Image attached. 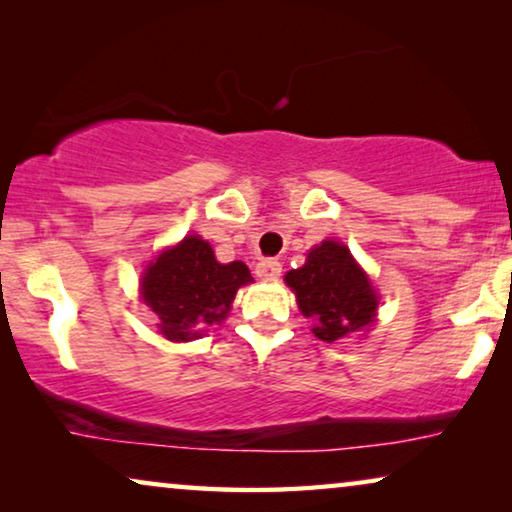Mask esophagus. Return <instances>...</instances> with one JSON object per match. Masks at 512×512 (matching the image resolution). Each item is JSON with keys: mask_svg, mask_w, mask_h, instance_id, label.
Instances as JSON below:
<instances>
[{"mask_svg": "<svg viewBox=\"0 0 512 512\" xmlns=\"http://www.w3.org/2000/svg\"><path fill=\"white\" fill-rule=\"evenodd\" d=\"M279 275H282V263L275 261V258H263V261L256 265V277L277 279Z\"/></svg>", "mask_w": 512, "mask_h": 512, "instance_id": "34e87169", "label": "esophagus"}]
</instances>
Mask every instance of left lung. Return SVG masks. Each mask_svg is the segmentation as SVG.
Instances as JSON below:
<instances>
[{
    "label": "left lung",
    "instance_id": "1",
    "mask_svg": "<svg viewBox=\"0 0 512 512\" xmlns=\"http://www.w3.org/2000/svg\"><path fill=\"white\" fill-rule=\"evenodd\" d=\"M298 310L312 321V333L324 342L368 331L377 314V293L352 251L342 242L324 240L310 249L303 268L286 272Z\"/></svg>",
    "mask_w": 512,
    "mask_h": 512
}]
</instances>
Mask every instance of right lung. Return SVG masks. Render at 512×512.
I'll list each match as a JSON object with an SVG mask.
<instances>
[{
  "label": "right lung",
  "instance_id": "add662e5",
  "mask_svg": "<svg viewBox=\"0 0 512 512\" xmlns=\"http://www.w3.org/2000/svg\"><path fill=\"white\" fill-rule=\"evenodd\" d=\"M254 282L242 261L219 263L212 244L186 235L144 270L142 300L156 312L167 340L188 342L228 317L240 286Z\"/></svg>",
  "mask_w": 512,
  "mask_h": 512
}]
</instances>
